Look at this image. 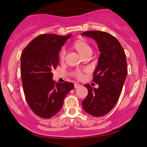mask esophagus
Listing matches in <instances>:
<instances>
[{
	"label": "esophagus",
	"instance_id": "esophagus-1",
	"mask_svg": "<svg viewBox=\"0 0 147 147\" xmlns=\"http://www.w3.org/2000/svg\"><path fill=\"white\" fill-rule=\"evenodd\" d=\"M80 84H74V88H78L79 87H80Z\"/></svg>",
	"mask_w": 147,
	"mask_h": 147
}]
</instances>
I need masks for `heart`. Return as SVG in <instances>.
I'll return each mask as SVG.
<instances>
[{
  "label": "heart",
  "mask_w": 147,
  "mask_h": 147,
  "mask_svg": "<svg viewBox=\"0 0 147 147\" xmlns=\"http://www.w3.org/2000/svg\"><path fill=\"white\" fill-rule=\"evenodd\" d=\"M71 48L77 52L79 54L80 56L82 57H86V56H90L92 53V48L89 43V42L86 41L85 39L82 37H80L75 40L73 43H72L71 45ZM65 52L64 50L61 49V51L59 52V61L60 62H62L65 59ZM73 75L76 79L78 80H82L84 78V74L82 73V71L80 70H77L73 72Z\"/></svg>",
  "instance_id": "b5f03b06"
}]
</instances>
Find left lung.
Here are the masks:
<instances>
[{
  "label": "left lung",
  "mask_w": 147,
  "mask_h": 147,
  "mask_svg": "<svg viewBox=\"0 0 147 147\" xmlns=\"http://www.w3.org/2000/svg\"><path fill=\"white\" fill-rule=\"evenodd\" d=\"M82 35L95 39L100 51L93 75V82L99 87L84 85L88 94L82 102L87 113L99 117L108 114L119 99L127 75L125 52L117 39L106 32L90 31Z\"/></svg>",
  "instance_id": "obj_1"
}]
</instances>
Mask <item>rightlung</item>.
Instances as JSON below:
<instances>
[{
	"mask_svg": "<svg viewBox=\"0 0 147 147\" xmlns=\"http://www.w3.org/2000/svg\"><path fill=\"white\" fill-rule=\"evenodd\" d=\"M71 34H43L32 40L21 57V74L25 99L36 115L50 118L61 109L73 83H56L52 71L59 63V52Z\"/></svg>",
	"mask_w": 147,
	"mask_h": 147,
	"instance_id": "1",
	"label": "right lung"
}]
</instances>
